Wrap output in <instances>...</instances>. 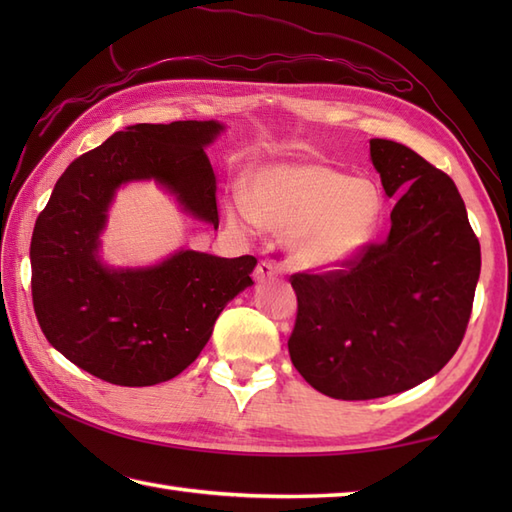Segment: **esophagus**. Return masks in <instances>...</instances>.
I'll use <instances>...</instances> for the list:
<instances>
[{
  "instance_id": "obj_1",
  "label": "esophagus",
  "mask_w": 512,
  "mask_h": 512,
  "mask_svg": "<svg viewBox=\"0 0 512 512\" xmlns=\"http://www.w3.org/2000/svg\"><path fill=\"white\" fill-rule=\"evenodd\" d=\"M279 275V266L275 259H262L255 268V279L257 281H266V279H275Z\"/></svg>"
}]
</instances>
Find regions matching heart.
<instances>
[{"label":"heart","instance_id":"obj_1","mask_svg":"<svg viewBox=\"0 0 512 512\" xmlns=\"http://www.w3.org/2000/svg\"><path fill=\"white\" fill-rule=\"evenodd\" d=\"M244 198L226 204L228 222L286 231L288 262L314 273L352 264L374 239L385 206L372 178H347L319 162L259 167L250 173Z\"/></svg>","mask_w":512,"mask_h":512}]
</instances>
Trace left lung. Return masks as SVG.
<instances>
[{
    "instance_id": "left-lung-1",
    "label": "left lung",
    "mask_w": 512,
    "mask_h": 512,
    "mask_svg": "<svg viewBox=\"0 0 512 512\" xmlns=\"http://www.w3.org/2000/svg\"><path fill=\"white\" fill-rule=\"evenodd\" d=\"M369 156L398 202L385 242L323 275L297 273L292 365L321 394L372 400L436 376L464 339L480 279V242L447 173L394 140Z\"/></svg>"
}]
</instances>
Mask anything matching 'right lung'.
I'll return each instance as SVG.
<instances>
[{"label":"right lung","instance_id":"right-lung-1","mask_svg":"<svg viewBox=\"0 0 512 512\" xmlns=\"http://www.w3.org/2000/svg\"><path fill=\"white\" fill-rule=\"evenodd\" d=\"M220 132L217 121L127 127L54 184L30 242L32 303L48 343L76 367L121 387L165 383L198 358L226 303L253 286V255L180 248L145 268H110L99 257L107 209L127 182H158L184 213L217 228L204 147Z\"/></svg>","mask_w":512,"mask_h":512}]
</instances>
